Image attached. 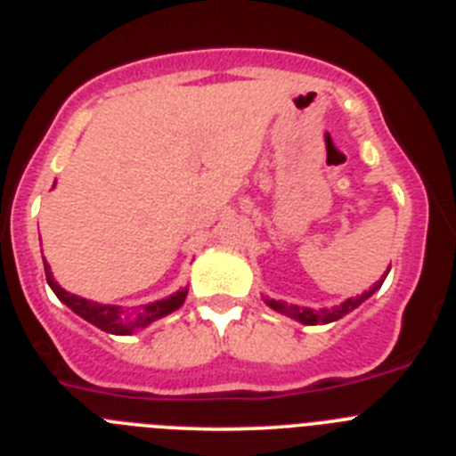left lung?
I'll use <instances>...</instances> for the list:
<instances>
[{
  "label": "left lung",
  "mask_w": 456,
  "mask_h": 456,
  "mask_svg": "<svg viewBox=\"0 0 456 456\" xmlns=\"http://www.w3.org/2000/svg\"><path fill=\"white\" fill-rule=\"evenodd\" d=\"M388 274V273H387ZM387 274L377 281L375 286H372L370 290H366V293L356 295V297H350L346 299L340 306H331V309H306V306H295V305H286V302H277V299H265V305L270 306V309L279 311V314L284 315H290V318L299 320L302 325H327V322H334V320L343 318L346 314H350L352 309H356V306L361 305V302H366L368 297H370L372 293H375L377 289H379L381 284H384V279H387Z\"/></svg>",
  "instance_id": "obj_1"
}]
</instances>
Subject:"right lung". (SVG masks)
<instances>
[{"instance_id": "obj_1", "label": "right lung", "mask_w": 456, "mask_h": 456, "mask_svg": "<svg viewBox=\"0 0 456 456\" xmlns=\"http://www.w3.org/2000/svg\"><path fill=\"white\" fill-rule=\"evenodd\" d=\"M43 264H45V277H47V284L52 286L56 297H59L63 305H68L77 315L88 320L90 325L100 327L102 331H109V334L126 336L134 330L147 327L150 322H154V320L163 318V315L172 314V311H177L179 306L183 305V299H186L188 295V289H182L177 290V293H172L170 297L159 299V302H151V305H145V306H138V309H122V306H113V305H97V302H90V299H84L79 297V295H72L65 289H61V286L54 281V277H52V270H49L45 258H43Z\"/></svg>"}]
</instances>
